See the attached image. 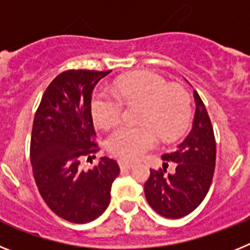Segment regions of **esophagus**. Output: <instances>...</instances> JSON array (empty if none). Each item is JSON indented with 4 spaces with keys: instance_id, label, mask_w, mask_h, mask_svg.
Returning <instances> with one entry per match:
<instances>
[{
    "instance_id": "34e87169",
    "label": "esophagus",
    "mask_w": 250,
    "mask_h": 250,
    "mask_svg": "<svg viewBox=\"0 0 250 250\" xmlns=\"http://www.w3.org/2000/svg\"><path fill=\"white\" fill-rule=\"evenodd\" d=\"M118 164H119V167H121L122 170H129V168H132V167H133V164H131V162L122 161V160H119Z\"/></svg>"
}]
</instances>
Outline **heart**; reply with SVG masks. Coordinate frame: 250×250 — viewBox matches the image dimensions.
<instances>
[{"mask_svg":"<svg viewBox=\"0 0 250 250\" xmlns=\"http://www.w3.org/2000/svg\"><path fill=\"white\" fill-rule=\"evenodd\" d=\"M123 103L141 104L138 122L143 125H122L108 137L107 148L113 156L125 161L142 157L157 142V134L168 141L177 137L191 117L188 93L179 85H167L157 74L142 71L117 80L113 94L99 93L92 101V116L102 128L118 125Z\"/></svg>","mask_w":250,"mask_h":250,"instance_id":"heart-1","label":"heart"}]
</instances>
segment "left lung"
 <instances>
[{
  "label": "left lung",
  "mask_w": 250,
  "mask_h": 250,
  "mask_svg": "<svg viewBox=\"0 0 250 250\" xmlns=\"http://www.w3.org/2000/svg\"><path fill=\"white\" fill-rule=\"evenodd\" d=\"M195 116L188 137L171 153L162 156L166 162H175V171L166 166L151 170L145 184V195L157 214L179 219L194 211L206 196L215 170L216 143L209 114L200 95L194 90Z\"/></svg>",
  "instance_id": "8db88e82"
}]
</instances>
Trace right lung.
I'll use <instances>...</instances> for the list:
<instances>
[{"mask_svg":"<svg viewBox=\"0 0 250 250\" xmlns=\"http://www.w3.org/2000/svg\"><path fill=\"white\" fill-rule=\"evenodd\" d=\"M108 71L66 70L45 90L32 125L30 158L39 192L65 220L85 224L105 211L119 173L114 160L102 157L90 170L80 161L98 152L92 118V93Z\"/></svg>","mask_w":250,"mask_h":250,"instance_id":"right-lung-1","label":"right lung"}]
</instances>
